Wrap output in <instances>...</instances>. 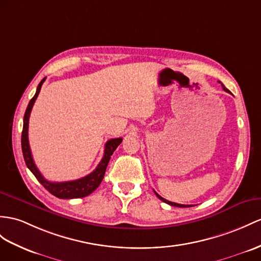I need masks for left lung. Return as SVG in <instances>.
I'll return each instance as SVG.
<instances>
[{"mask_svg":"<svg viewBox=\"0 0 261 261\" xmlns=\"http://www.w3.org/2000/svg\"><path fill=\"white\" fill-rule=\"evenodd\" d=\"M219 83L221 84V82H219ZM221 86H222V88H224V91H225V92H227V93H230L229 91L227 90V88H226L224 85L221 84ZM155 194H156V196L158 197V198H160L161 200H163L164 202H166V204H168V205H170V206H175V207H192V205H181V204H176V202H171V201H169V200H166L165 198H163V197H161V196L158 195L156 192H155Z\"/></svg>","mask_w":261,"mask_h":261,"instance_id":"obj_1","label":"left lung"}]
</instances>
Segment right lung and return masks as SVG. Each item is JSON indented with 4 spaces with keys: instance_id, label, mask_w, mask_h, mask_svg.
Returning a JSON list of instances; mask_svg holds the SVG:
<instances>
[{
    "instance_id": "1",
    "label": "right lung",
    "mask_w": 261,
    "mask_h": 261,
    "mask_svg": "<svg viewBox=\"0 0 261 261\" xmlns=\"http://www.w3.org/2000/svg\"><path fill=\"white\" fill-rule=\"evenodd\" d=\"M45 80L46 77H44L41 81L39 86H37L36 93L33 96V98L30 100L28 109L24 114L23 130H22V151H23L24 161H25V164H27L28 168L36 177V179L42 184L44 188L48 190V192L52 195H54L55 197H57V198H61V199L82 198V197H86L90 194H92L94 190L99 186V184L104 178L105 170L111 160V156L118 147V145L122 143L123 139L113 138V139H110V141H107V143L105 144L104 156L101 158V161L97 165V167L95 168L91 174H88L85 177H82V178L76 179V180L63 181V182H53L44 178L43 175L40 173V170L37 169L36 165L33 161V157H32V152L30 148V144H29V119H30L32 107H33L35 99L37 98V96H39L41 87Z\"/></svg>"
}]
</instances>
